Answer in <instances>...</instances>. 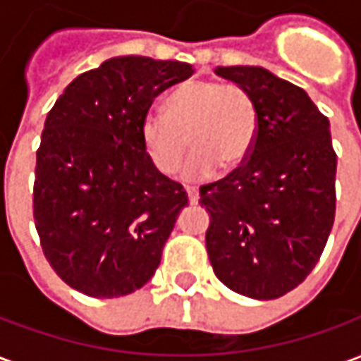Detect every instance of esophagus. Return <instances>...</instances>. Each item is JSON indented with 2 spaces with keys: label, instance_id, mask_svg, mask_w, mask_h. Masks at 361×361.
Masks as SVG:
<instances>
[{
  "label": "esophagus",
  "instance_id": "34e87169",
  "mask_svg": "<svg viewBox=\"0 0 361 361\" xmlns=\"http://www.w3.org/2000/svg\"><path fill=\"white\" fill-rule=\"evenodd\" d=\"M185 193H188L189 203L197 204V201H199V191L195 188H185Z\"/></svg>",
  "mask_w": 361,
  "mask_h": 361
}]
</instances>
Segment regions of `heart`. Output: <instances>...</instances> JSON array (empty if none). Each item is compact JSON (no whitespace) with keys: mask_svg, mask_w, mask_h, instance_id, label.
<instances>
[{"mask_svg":"<svg viewBox=\"0 0 361 361\" xmlns=\"http://www.w3.org/2000/svg\"><path fill=\"white\" fill-rule=\"evenodd\" d=\"M257 131V106L250 92L220 81L181 85L168 96L166 114L150 111L141 126L145 150L162 176L180 170L189 142V180L211 178L216 166L238 170L253 152Z\"/></svg>","mask_w":361,"mask_h":361,"instance_id":"1","label":"heart"}]
</instances>
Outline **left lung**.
Listing matches in <instances>:
<instances>
[{
    "mask_svg": "<svg viewBox=\"0 0 361 361\" xmlns=\"http://www.w3.org/2000/svg\"><path fill=\"white\" fill-rule=\"evenodd\" d=\"M259 114L253 152L199 188L211 216L204 243L214 274L255 300L288 294L317 265L336 211V152L329 119L307 92L263 67H216Z\"/></svg>",
    "mask_w": 361,
    "mask_h": 361,
    "instance_id": "obj_1",
    "label": "left lung"
}]
</instances>
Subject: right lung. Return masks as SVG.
<instances>
[{
  "instance_id": "1",
  "label": "right lung",
  "mask_w": 361,
  "mask_h": 361,
  "mask_svg": "<svg viewBox=\"0 0 361 361\" xmlns=\"http://www.w3.org/2000/svg\"><path fill=\"white\" fill-rule=\"evenodd\" d=\"M191 63L123 56L67 85L36 150L32 214L44 257L90 298L145 286L188 195L150 162L142 119Z\"/></svg>"
}]
</instances>
